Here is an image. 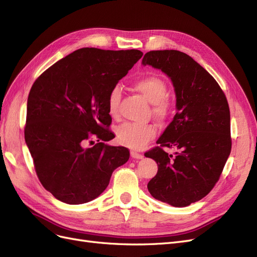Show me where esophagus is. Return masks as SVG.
Instances as JSON below:
<instances>
[{"instance_id": "34e87169", "label": "esophagus", "mask_w": 257, "mask_h": 257, "mask_svg": "<svg viewBox=\"0 0 257 257\" xmlns=\"http://www.w3.org/2000/svg\"><path fill=\"white\" fill-rule=\"evenodd\" d=\"M131 157L133 158V159H135V160H141V159L144 158V155L136 152V151H131Z\"/></svg>"}]
</instances>
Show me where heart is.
<instances>
[{
	"instance_id": "1",
	"label": "heart",
	"mask_w": 257,
	"mask_h": 257,
	"mask_svg": "<svg viewBox=\"0 0 257 257\" xmlns=\"http://www.w3.org/2000/svg\"><path fill=\"white\" fill-rule=\"evenodd\" d=\"M134 88L141 94L153 104L152 111L158 119L167 118L170 112V104L167 99L168 88L166 82L160 76L150 74L139 77L134 82ZM121 100V89L114 85L107 97L108 112L116 118L119 115ZM157 130L151 124H138L125 122L116 128V139L123 145L132 149H143L151 139L155 137Z\"/></svg>"
}]
</instances>
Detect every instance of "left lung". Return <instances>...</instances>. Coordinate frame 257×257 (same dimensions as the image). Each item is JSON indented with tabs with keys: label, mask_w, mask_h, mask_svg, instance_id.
Returning <instances> with one entry per match:
<instances>
[{
	"label": "left lung",
	"mask_w": 257,
	"mask_h": 257,
	"mask_svg": "<svg viewBox=\"0 0 257 257\" xmlns=\"http://www.w3.org/2000/svg\"><path fill=\"white\" fill-rule=\"evenodd\" d=\"M142 63L165 73L177 97V113L158 139L160 146L145 153L159 167L148 190L163 203L186 207L213 189L230 154L227 99L213 77L184 52L149 51ZM165 146L179 152L173 157Z\"/></svg>",
	"instance_id": "left-lung-1"
}]
</instances>
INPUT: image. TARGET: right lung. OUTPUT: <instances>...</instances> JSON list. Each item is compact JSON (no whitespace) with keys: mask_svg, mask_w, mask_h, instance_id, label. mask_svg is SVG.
I'll return each instance as SVG.
<instances>
[{"mask_svg":"<svg viewBox=\"0 0 257 257\" xmlns=\"http://www.w3.org/2000/svg\"><path fill=\"white\" fill-rule=\"evenodd\" d=\"M142 57L136 49L81 48L33 83L25 139L38 179L57 199L69 205L93 200L109 184L113 170L130 159L125 147L104 143L114 137L107 97Z\"/></svg>","mask_w":257,"mask_h":257,"instance_id":"add662e5","label":"right lung"}]
</instances>
